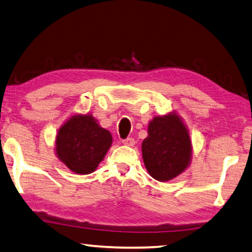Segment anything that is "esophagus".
Masks as SVG:
<instances>
[{"instance_id":"34e87169","label":"esophagus","mask_w":252,"mask_h":252,"mask_svg":"<svg viewBox=\"0 0 252 252\" xmlns=\"http://www.w3.org/2000/svg\"><path fill=\"white\" fill-rule=\"evenodd\" d=\"M123 144L126 145V146H133L135 144V141H134V138L128 137L126 139H123Z\"/></svg>"}]
</instances>
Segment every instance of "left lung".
<instances>
[{
    "label": "left lung",
    "instance_id": "left-lung-1",
    "mask_svg": "<svg viewBox=\"0 0 252 252\" xmlns=\"http://www.w3.org/2000/svg\"><path fill=\"white\" fill-rule=\"evenodd\" d=\"M148 134L142 143V156L151 177L169 181L188 168L192 156L190 136L175 111L154 117L149 123Z\"/></svg>",
    "mask_w": 252,
    "mask_h": 252
}]
</instances>
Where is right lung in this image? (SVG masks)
<instances>
[{"mask_svg":"<svg viewBox=\"0 0 252 252\" xmlns=\"http://www.w3.org/2000/svg\"><path fill=\"white\" fill-rule=\"evenodd\" d=\"M113 136L90 114L69 117L56 135L57 158L77 175H89L98 168L110 149Z\"/></svg>","mask_w":252,"mask_h":252,"instance_id":"1","label":"right lung"}]
</instances>
